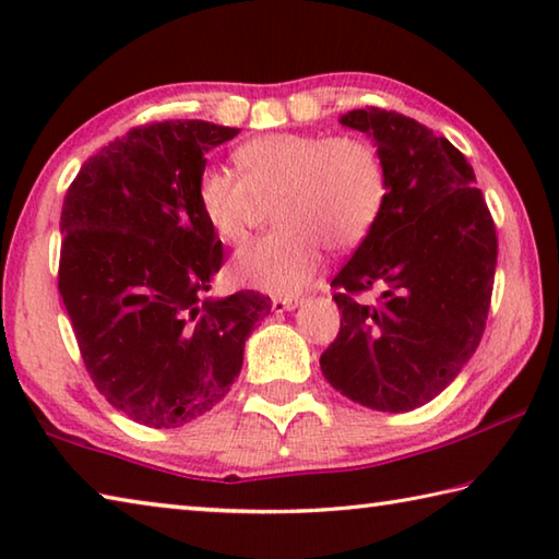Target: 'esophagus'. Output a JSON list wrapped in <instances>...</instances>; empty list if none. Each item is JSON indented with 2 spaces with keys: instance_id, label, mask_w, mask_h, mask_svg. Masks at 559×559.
I'll use <instances>...</instances> for the list:
<instances>
[{
  "instance_id": "obj_1",
  "label": "esophagus",
  "mask_w": 559,
  "mask_h": 559,
  "mask_svg": "<svg viewBox=\"0 0 559 559\" xmlns=\"http://www.w3.org/2000/svg\"><path fill=\"white\" fill-rule=\"evenodd\" d=\"M302 302V298H283V296H276L271 300V308H273V313H286V310H296L298 306Z\"/></svg>"
}]
</instances>
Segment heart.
Wrapping results in <instances>:
<instances>
[{
  "label": "heart",
  "instance_id": "obj_1",
  "mask_svg": "<svg viewBox=\"0 0 559 559\" xmlns=\"http://www.w3.org/2000/svg\"><path fill=\"white\" fill-rule=\"evenodd\" d=\"M239 179L204 167L194 185L197 206L226 243L246 239L259 202H271L276 229L251 241L231 261L243 286L293 296L323 263V249H355L380 219L386 173L377 150L359 138L271 132L234 153Z\"/></svg>",
  "mask_w": 559,
  "mask_h": 559
}]
</instances>
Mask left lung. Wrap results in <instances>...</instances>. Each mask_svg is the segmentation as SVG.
I'll use <instances>...</instances> for the list:
<instances>
[{
  "label": "left lung",
  "mask_w": 559,
  "mask_h": 559,
  "mask_svg": "<svg viewBox=\"0 0 559 559\" xmlns=\"http://www.w3.org/2000/svg\"><path fill=\"white\" fill-rule=\"evenodd\" d=\"M340 122L374 140L386 173L380 219L333 278L340 333L320 370L377 412L439 396L484 337L498 236L473 167L447 138L402 112L349 110ZM381 290L372 304L359 292Z\"/></svg>",
  "instance_id": "obj_1"
}]
</instances>
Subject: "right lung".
Here are the masks:
<instances>
[{"mask_svg": "<svg viewBox=\"0 0 559 559\" xmlns=\"http://www.w3.org/2000/svg\"><path fill=\"white\" fill-rule=\"evenodd\" d=\"M239 135L204 120L150 122L83 163L61 210L59 293L96 390L153 429L219 404L271 298H202L224 249L197 206L212 147Z\"/></svg>", "mask_w": 559, "mask_h": 559, "instance_id": "obj_1", "label": "right lung"}]
</instances>
